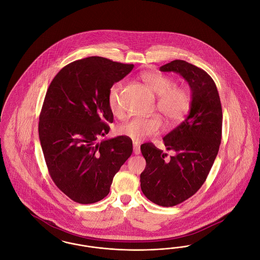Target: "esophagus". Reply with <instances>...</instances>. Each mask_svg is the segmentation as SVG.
<instances>
[{"instance_id":"1","label":"esophagus","mask_w":260,"mask_h":260,"mask_svg":"<svg viewBox=\"0 0 260 260\" xmlns=\"http://www.w3.org/2000/svg\"><path fill=\"white\" fill-rule=\"evenodd\" d=\"M134 153H135L136 155H139V154H140V147H139V145H137L136 143H134Z\"/></svg>"}]
</instances>
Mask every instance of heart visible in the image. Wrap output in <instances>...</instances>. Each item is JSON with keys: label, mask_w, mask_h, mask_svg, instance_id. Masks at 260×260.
I'll list each match as a JSON object with an SVG mask.
<instances>
[{"label": "heart", "mask_w": 260, "mask_h": 260, "mask_svg": "<svg viewBox=\"0 0 260 260\" xmlns=\"http://www.w3.org/2000/svg\"><path fill=\"white\" fill-rule=\"evenodd\" d=\"M141 79L146 87L158 96L157 107L171 123L178 122L185 116L190 106V96L184 88L173 87V80L160 73L146 72L141 75ZM121 91L122 84L117 83L112 86L108 93L109 108L116 116L122 113ZM161 126V120L158 116L150 118L137 117L122 124L119 127V132L134 140H140L147 136L157 135L160 133Z\"/></svg>", "instance_id": "b5f03b06"}]
</instances>
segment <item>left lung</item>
Segmentation results:
<instances>
[{"label":"left lung","mask_w":260,"mask_h":260,"mask_svg":"<svg viewBox=\"0 0 260 260\" xmlns=\"http://www.w3.org/2000/svg\"><path fill=\"white\" fill-rule=\"evenodd\" d=\"M160 70L185 79L191 89L190 111L162 138L167 150L175 152L170 159L152 143L141 145L146 167L140 186L154 204L173 207L193 196L206 181L221 142L222 108L215 83L203 69L176 59Z\"/></svg>","instance_id":"8db88e82"}]
</instances>
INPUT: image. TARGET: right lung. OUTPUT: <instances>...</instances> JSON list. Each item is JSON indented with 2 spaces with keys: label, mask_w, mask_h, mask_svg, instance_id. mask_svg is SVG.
I'll list each match as a JSON object with an SVG mask.
<instances>
[{
  "label": "right lung",
  "mask_w": 260,
  "mask_h": 260,
  "mask_svg": "<svg viewBox=\"0 0 260 260\" xmlns=\"http://www.w3.org/2000/svg\"><path fill=\"white\" fill-rule=\"evenodd\" d=\"M134 68L90 56L71 62L53 78L39 121V137L51 179L79 204H93L110 192L113 177L132 153L133 141L109 133L112 86Z\"/></svg>",
  "instance_id": "obj_1"
}]
</instances>
